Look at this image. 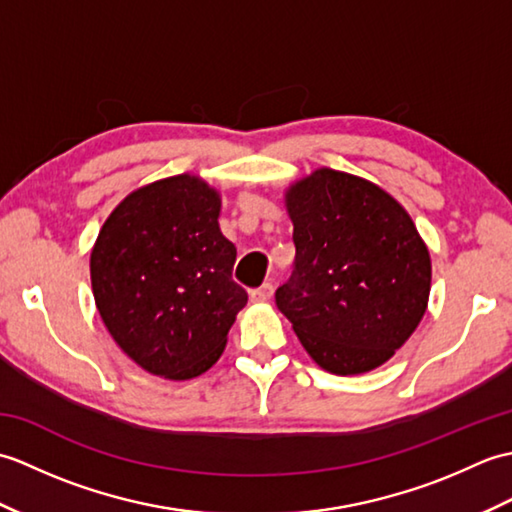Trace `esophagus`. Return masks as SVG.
Returning <instances> with one entry per match:
<instances>
[{"label":"esophagus","instance_id":"obj_1","mask_svg":"<svg viewBox=\"0 0 512 512\" xmlns=\"http://www.w3.org/2000/svg\"><path fill=\"white\" fill-rule=\"evenodd\" d=\"M273 292H275L273 284H264L255 290H250V299H253L255 303H268L270 299H273Z\"/></svg>","mask_w":512,"mask_h":512}]
</instances>
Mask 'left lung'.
<instances>
[{
	"instance_id": "1",
	"label": "left lung",
	"mask_w": 512,
	"mask_h": 512,
	"mask_svg": "<svg viewBox=\"0 0 512 512\" xmlns=\"http://www.w3.org/2000/svg\"><path fill=\"white\" fill-rule=\"evenodd\" d=\"M286 209L297 255L277 308L325 372L383 365L427 312L431 257L416 224L378 184L328 167L290 184Z\"/></svg>"
}]
</instances>
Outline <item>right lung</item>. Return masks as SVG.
<instances>
[{"instance_id": "1", "label": "right lung", "mask_w": 512, "mask_h": 512, "mask_svg": "<svg viewBox=\"0 0 512 512\" xmlns=\"http://www.w3.org/2000/svg\"><path fill=\"white\" fill-rule=\"evenodd\" d=\"M220 209V193L180 173L129 193L96 237V308L118 347L149 374H204L246 306V290L233 281L237 248L220 231Z\"/></svg>"}]
</instances>
